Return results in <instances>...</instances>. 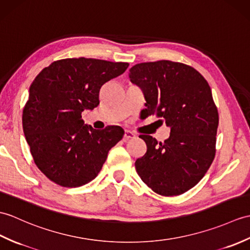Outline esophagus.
<instances>
[{"label":"esophagus","instance_id":"obj_1","mask_svg":"<svg viewBox=\"0 0 250 250\" xmlns=\"http://www.w3.org/2000/svg\"><path fill=\"white\" fill-rule=\"evenodd\" d=\"M133 138H135L134 133L129 131V130H125V135H124V141H129V139H133Z\"/></svg>","mask_w":250,"mask_h":250}]
</instances>
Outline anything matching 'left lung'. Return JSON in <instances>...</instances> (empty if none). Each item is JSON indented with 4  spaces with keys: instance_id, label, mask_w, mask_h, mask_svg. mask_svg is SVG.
Here are the masks:
<instances>
[{
    "instance_id": "obj_1",
    "label": "left lung",
    "mask_w": 250,
    "mask_h": 250,
    "mask_svg": "<svg viewBox=\"0 0 250 250\" xmlns=\"http://www.w3.org/2000/svg\"><path fill=\"white\" fill-rule=\"evenodd\" d=\"M129 78L144 91L146 116L170 126L158 142L142 134L147 151L135 162L144 183L162 196H178L204 178L215 158L218 112L207 80L188 65L171 61L136 63Z\"/></svg>"
}]
</instances>
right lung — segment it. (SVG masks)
Listing matches in <instances>:
<instances>
[{"instance_id":"add662e5","label":"right lung","mask_w":250,"mask_h":250,"mask_svg":"<svg viewBox=\"0 0 250 250\" xmlns=\"http://www.w3.org/2000/svg\"><path fill=\"white\" fill-rule=\"evenodd\" d=\"M127 62L65 59L43 68L30 87L23 131L35 164L52 182L79 188L94 180L125 131L119 125L95 130L82 119L99 105L101 87L123 74Z\"/></svg>"}]
</instances>
